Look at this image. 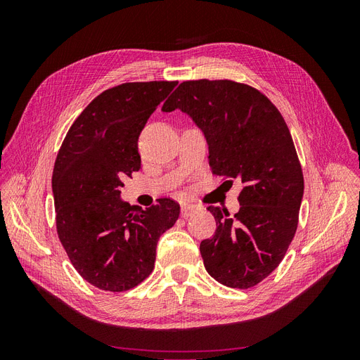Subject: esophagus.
Wrapping results in <instances>:
<instances>
[{
  "mask_svg": "<svg viewBox=\"0 0 360 360\" xmlns=\"http://www.w3.org/2000/svg\"><path fill=\"white\" fill-rule=\"evenodd\" d=\"M193 209H195V204L183 202V204H181V216H183V217H188V216L192 213Z\"/></svg>",
  "mask_w": 360,
  "mask_h": 360,
  "instance_id": "34e87169",
  "label": "esophagus"
}]
</instances>
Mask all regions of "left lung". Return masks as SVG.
<instances>
[{
    "instance_id": "left-lung-1",
    "label": "left lung",
    "mask_w": 360,
    "mask_h": 360,
    "mask_svg": "<svg viewBox=\"0 0 360 360\" xmlns=\"http://www.w3.org/2000/svg\"><path fill=\"white\" fill-rule=\"evenodd\" d=\"M180 110L204 134L212 172L242 184L234 217L207 207L216 231L200 245L204 267L222 285L250 288L284 258L297 230L302 167L278 108L246 84L184 81L162 111Z\"/></svg>"
}]
</instances>
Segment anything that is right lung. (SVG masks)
Instances as JSON below:
<instances>
[{
    "instance_id": "obj_1",
    "label": "right lung",
    "mask_w": 360,
    "mask_h": 360,
    "mask_svg": "<svg viewBox=\"0 0 360 360\" xmlns=\"http://www.w3.org/2000/svg\"><path fill=\"white\" fill-rule=\"evenodd\" d=\"M177 81L126 82L105 90L75 120L52 174L58 238L76 271L105 291L141 284L155 267L159 237L176 224L169 198L143 210L120 198L141 168L138 138Z\"/></svg>"
}]
</instances>
